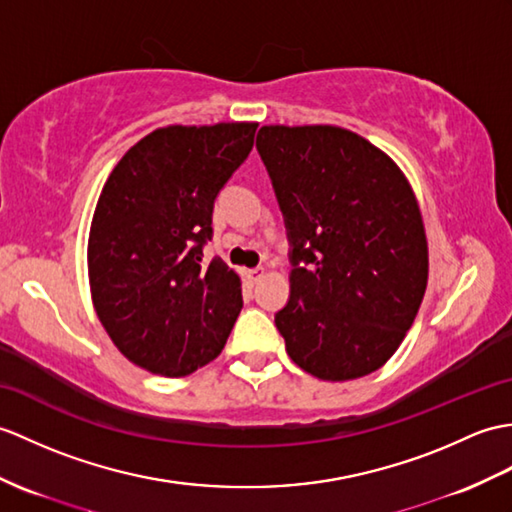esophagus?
Masks as SVG:
<instances>
[{
  "label": "esophagus",
  "instance_id": "obj_1",
  "mask_svg": "<svg viewBox=\"0 0 512 512\" xmlns=\"http://www.w3.org/2000/svg\"><path fill=\"white\" fill-rule=\"evenodd\" d=\"M264 275V268H251V270H244V279L248 285H255L259 281V277Z\"/></svg>",
  "mask_w": 512,
  "mask_h": 512
}]
</instances>
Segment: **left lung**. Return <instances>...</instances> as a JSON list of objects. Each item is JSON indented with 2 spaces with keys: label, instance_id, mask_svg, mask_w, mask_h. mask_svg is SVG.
Wrapping results in <instances>:
<instances>
[{
  "label": "left lung",
  "instance_id": "1",
  "mask_svg": "<svg viewBox=\"0 0 512 512\" xmlns=\"http://www.w3.org/2000/svg\"><path fill=\"white\" fill-rule=\"evenodd\" d=\"M266 165L290 242L285 351L329 382L386 364L427 285L419 205L382 150L338 126H264Z\"/></svg>",
  "mask_w": 512,
  "mask_h": 512
}]
</instances>
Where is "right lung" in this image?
<instances>
[{
    "label": "right lung",
    "mask_w": 512,
    "mask_h": 512,
    "mask_svg": "<svg viewBox=\"0 0 512 512\" xmlns=\"http://www.w3.org/2000/svg\"><path fill=\"white\" fill-rule=\"evenodd\" d=\"M257 124L165 126L115 165L89 233L95 312L126 358L183 377L222 351L240 277L205 261L213 202L253 150Z\"/></svg>",
    "instance_id": "1"
}]
</instances>
